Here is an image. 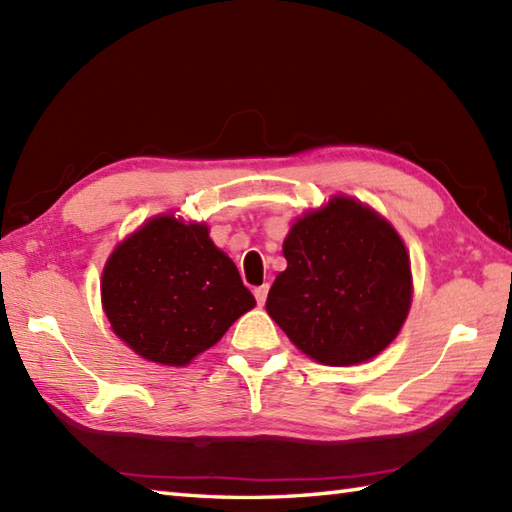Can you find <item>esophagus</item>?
<instances>
[{"mask_svg":"<svg viewBox=\"0 0 512 512\" xmlns=\"http://www.w3.org/2000/svg\"><path fill=\"white\" fill-rule=\"evenodd\" d=\"M253 295H255V299H257L259 306H264V303H266V297H268V284H264V286H257V288L253 290Z\"/></svg>","mask_w":512,"mask_h":512,"instance_id":"34e87169","label":"esophagus"}]
</instances>
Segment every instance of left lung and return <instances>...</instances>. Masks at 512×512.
Instances as JSON below:
<instances>
[{"label": "left lung", "instance_id": "left-lung-1", "mask_svg": "<svg viewBox=\"0 0 512 512\" xmlns=\"http://www.w3.org/2000/svg\"><path fill=\"white\" fill-rule=\"evenodd\" d=\"M284 257L288 268L266 310L303 354L343 367L396 339L411 303V268L383 217L339 195L292 226Z\"/></svg>", "mask_w": 512, "mask_h": 512}]
</instances>
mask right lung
<instances>
[{
  "label": "right lung",
  "mask_w": 512,
  "mask_h": 512,
  "mask_svg": "<svg viewBox=\"0 0 512 512\" xmlns=\"http://www.w3.org/2000/svg\"><path fill=\"white\" fill-rule=\"evenodd\" d=\"M103 310L147 361L187 365L255 306L204 224L162 215L118 246L103 270Z\"/></svg>",
  "instance_id": "1"
}]
</instances>
